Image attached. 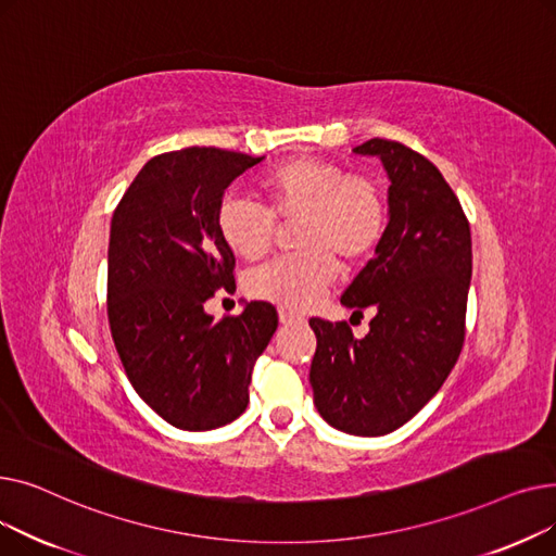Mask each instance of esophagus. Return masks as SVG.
I'll use <instances>...</instances> for the list:
<instances>
[{
    "label": "esophagus",
    "mask_w": 556,
    "mask_h": 556,
    "mask_svg": "<svg viewBox=\"0 0 556 556\" xmlns=\"http://www.w3.org/2000/svg\"><path fill=\"white\" fill-rule=\"evenodd\" d=\"M279 323L283 325V327H290V325H298V323H304V319L300 317V315H295V313H290V311H279Z\"/></svg>",
    "instance_id": "obj_1"
}]
</instances>
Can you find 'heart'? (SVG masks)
Instances as JSON below:
<instances>
[{
	"instance_id": "obj_1",
	"label": "heart",
	"mask_w": 556,
	"mask_h": 556,
	"mask_svg": "<svg viewBox=\"0 0 556 556\" xmlns=\"http://www.w3.org/2000/svg\"><path fill=\"white\" fill-rule=\"evenodd\" d=\"M268 210L243 198H225L216 214L223 243L245 261L273 245L277 223L295 227L300 254L275 258L245 279L248 295L286 311H306L342 266H361L388 229V195L369 175H349L331 160L293 157L261 178Z\"/></svg>"
}]
</instances>
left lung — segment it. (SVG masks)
Masks as SVG:
<instances>
[{
	"label": "left lung",
	"mask_w": 556,
	"mask_h": 556,
	"mask_svg": "<svg viewBox=\"0 0 556 556\" xmlns=\"http://www.w3.org/2000/svg\"><path fill=\"white\" fill-rule=\"evenodd\" d=\"M383 162L390 178L388 229L374 258L340 302L376 308L365 338L346 323L313 317V403L349 434L378 437L410 421L437 394L464 344L471 286V229L444 175L390 139L354 149Z\"/></svg>",
	"instance_id": "left-lung-1"
}]
</instances>
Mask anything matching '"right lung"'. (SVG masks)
I'll list each match as a JSON object with an SVG mask.
<instances>
[{
	"mask_svg": "<svg viewBox=\"0 0 556 556\" xmlns=\"http://www.w3.org/2000/svg\"><path fill=\"white\" fill-rule=\"evenodd\" d=\"M263 157L191 146L143 164L116 204L108 245V319L135 392L180 430H214L245 413L252 367L277 311L250 302L214 319L204 302L233 286V252L216 214L225 189Z\"/></svg>",
	"mask_w": 556,
	"mask_h": 556,
	"instance_id": "add662e5",
	"label": "right lung"
}]
</instances>
